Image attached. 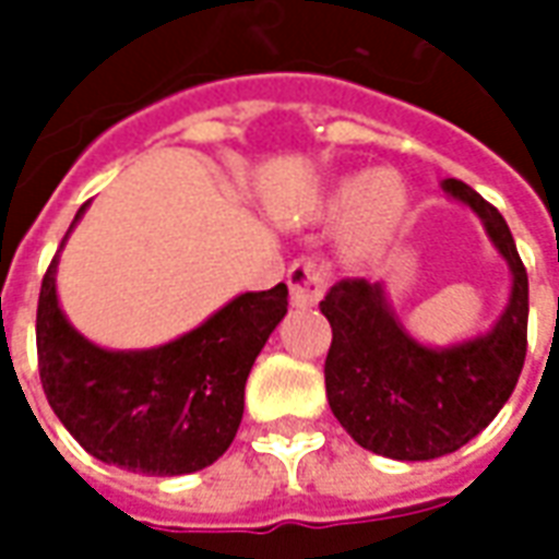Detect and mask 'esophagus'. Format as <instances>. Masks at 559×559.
Instances as JSON below:
<instances>
[{"label":"esophagus","instance_id":"1","mask_svg":"<svg viewBox=\"0 0 559 559\" xmlns=\"http://www.w3.org/2000/svg\"><path fill=\"white\" fill-rule=\"evenodd\" d=\"M287 284H290V302L296 308H311L323 299V290H326V272L323 266L311 260V257H302L296 260L290 269H287Z\"/></svg>","mask_w":559,"mask_h":559}]
</instances>
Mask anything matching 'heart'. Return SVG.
Returning a JSON list of instances; mask_svg holds the SVG:
<instances>
[{"label": "heart", "mask_w": 559, "mask_h": 559, "mask_svg": "<svg viewBox=\"0 0 559 559\" xmlns=\"http://www.w3.org/2000/svg\"><path fill=\"white\" fill-rule=\"evenodd\" d=\"M407 188L399 173L377 167L365 176L338 182L329 197V215L341 221V254L347 260H365L377 254L392 239L404 218Z\"/></svg>", "instance_id": "heart-1"}]
</instances>
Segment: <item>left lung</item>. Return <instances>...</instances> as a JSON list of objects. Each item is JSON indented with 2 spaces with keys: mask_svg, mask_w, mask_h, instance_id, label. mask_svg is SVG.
<instances>
[{
  "mask_svg": "<svg viewBox=\"0 0 559 559\" xmlns=\"http://www.w3.org/2000/svg\"><path fill=\"white\" fill-rule=\"evenodd\" d=\"M440 188L476 212L512 272L509 302L488 332L428 347L404 329L383 281H338L320 302L332 326L329 407L362 449L395 461H431L469 443L503 411L527 356V269L509 224L469 185L443 179Z\"/></svg>",
  "mask_w": 559,
  "mask_h": 559,
  "instance_id": "left-lung-1",
  "label": "left lung"
}]
</instances>
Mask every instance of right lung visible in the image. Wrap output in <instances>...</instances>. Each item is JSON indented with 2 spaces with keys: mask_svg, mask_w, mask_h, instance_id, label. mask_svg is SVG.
<instances>
[{
  "mask_svg": "<svg viewBox=\"0 0 559 559\" xmlns=\"http://www.w3.org/2000/svg\"><path fill=\"white\" fill-rule=\"evenodd\" d=\"M56 269L59 254L41 281L35 335L44 395L71 437L104 464L148 476H182L215 464L239 431L251 365L287 314V287L239 293L160 347L107 350L71 326L56 293Z\"/></svg>",
  "mask_w": 559,
  "mask_h": 559,
  "instance_id": "obj_1",
  "label": "right lung"
}]
</instances>
